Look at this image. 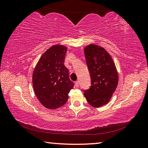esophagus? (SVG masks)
I'll return each mask as SVG.
<instances>
[{
  "instance_id": "obj_1",
  "label": "esophagus",
  "mask_w": 148,
  "mask_h": 148,
  "mask_svg": "<svg viewBox=\"0 0 148 148\" xmlns=\"http://www.w3.org/2000/svg\"><path fill=\"white\" fill-rule=\"evenodd\" d=\"M75 86L77 87H79V82L78 81H76V82H75Z\"/></svg>"
}]
</instances>
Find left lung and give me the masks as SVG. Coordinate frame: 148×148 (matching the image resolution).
<instances>
[{"label":"left lung","mask_w":148,"mask_h":148,"mask_svg":"<svg viewBox=\"0 0 148 148\" xmlns=\"http://www.w3.org/2000/svg\"><path fill=\"white\" fill-rule=\"evenodd\" d=\"M91 86L84 96L92 107L99 108L110 101L118 84V73L109 53L103 47L89 44L84 48Z\"/></svg>","instance_id":"obj_1"}]
</instances>
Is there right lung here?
<instances>
[{
	"mask_svg": "<svg viewBox=\"0 0 148 148\" xmlns=\"http://www.w3.org/2000/svg\"><path fill=\"white\" fill-rule=\"evenodd\" d=\"M67 47L54 45L44 52L32 73V86L40 102L48 109H57L68 101L74 83L64 65Z\"/></svg>",
	"mask_w": 148,
	"mask_h": 148,
	"instance_id": "1",
	"label": "right lung"
}]
</instances>
